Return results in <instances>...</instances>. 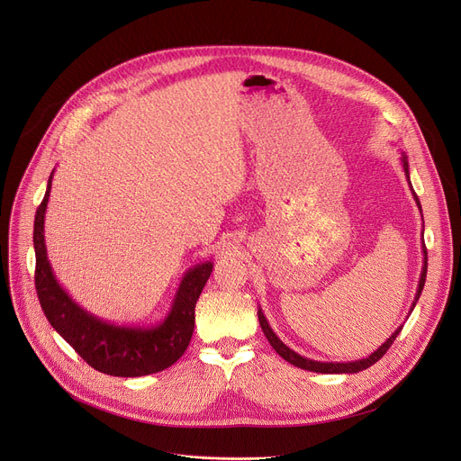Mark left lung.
Instances as JSON below:
<instances>
[{
    "instance_id": "8db88e82",
    "label": "left lung",
    "mask_w": 461,
    "mask_h": 461,
    "mask_svg": "<svg viewBox=\"0 0 461 461\" xmlns=\"http://www.w3.org/2000/svg\"><path fill=\"white\" fill-rule=\"evenodd\" d=\"M401 163H402V169H404V175H406V180L410 182V171H408V158H406V154L402 152L401 154ZM410 187H411V184H410ZM411 193H413V189H411ZM413 200H415V203H417V207H420V212H421V203H420V198H417V194L413 193ZM423 213V212H421ZM423 244V268H421V277H420V283H417V290H415V298H413V303H411V307H410V312L413 311V307H415V303H417V300H420V296H421V292H423V286H425V279H427V268H429V258H427V246H425V242H421ZM258 318H259V323H261V329H263V332H265V337L268 339V342H270V346L276 349V353L279 355V357H283L288 364H292V366H296V367H302V369H307V371H314V373H358V371H362V369H367L369 366H373L375 362H379L383 357H384V353L392 348V344H393V340L397 339V334L401 332V329H402V325L401 327H397L395 329V332L392 334V337L379 348L376 351H373L369 357H366V358H360V360H353V362H318V360H311V358H305V357H302V355H298L294 349H290L288 346H285L279 339H277V334L272 330V327L268 325V320L265 318V314H263V311H261V307L258 309Z\"/></svg>"
}]
</instances>
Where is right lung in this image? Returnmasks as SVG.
<instances>
[{
	"label": "right lung",
	"mask_w": 461,
	"mask_h": 461,
	"mask_svg": "<svg viewBox=\"0 0 461 461\" xmlns=\"http://www.w3.org/2000/svg\"><path fill=\"white\" fill-rule=\"evenodd\" d=\"M53 173L46 196L34 217L36 294L46 318L60 337L94 369L113 376H143L173 366L187 349L194 329V305L213 272L205 261L189 268L176 290L171 311L150 327L115 325L82 309L57 281L44 237L46 209L51 193Z\"/></svg>",
	"instance_id": "obj_1"
}]
</instances>
